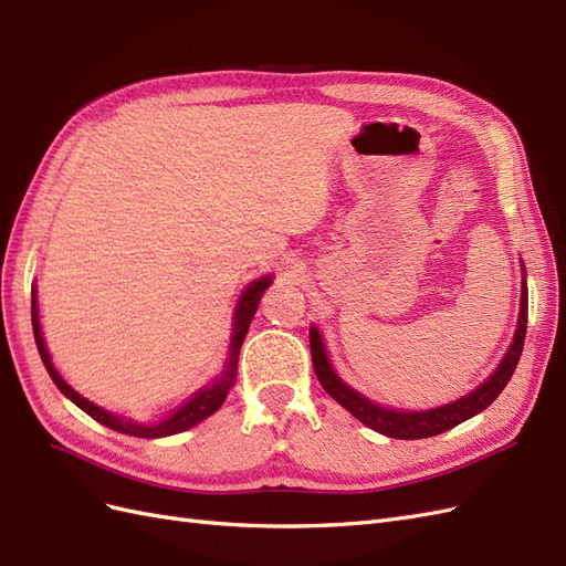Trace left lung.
Segmentation results:
<instances>
[{"mask_svg": "<svg viewBox=\"0 0 566 566\" xmlns=\"http://www.w3.org/2000/svg\"><path fill=\"white\" fill-rule=\"evenodd\" d=\"M526 314H528V295H526V281H524L515 342H512V347L507 349L499 370H495L482 387L470 391L468 397H462V399L441 406V408L420 410V413H403V410L382 408L378 403L368 401L366 397H361V394H356L354 389H349L333 373L316 328L310 335L312 361H314V370H316V378H318L321 387L328 391L339 406H345L354 418H358L366 427H370V430L380 432L385 437H391V439H424V437H434V434L447 432V430H451V427L465 422L468 418L482 413L486 406H491L495 399H499V394L505 389V385L512 378V373H515V368L520 364V356L524 349V337H526Z\"/></svg>", "mask_w": 566, "mask_h": 566, "instance_id": "1", "label": "left lung"}]
</instances>
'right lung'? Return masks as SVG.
I'll return each mask as SVG.
<instances>
[{
    "label": "right lung",
    "instance_id": "right-lung-1",
    "mask_svg": "<svg viewBox=\"0 0 566 566\" xmlns=\"http://www.w3.org/2000/svg\"><path fill=\"white\" fill-rule=\"evenodd\" d=\"M271 285V279L264 276L260 281H254L245 293L241 297V302H238V310H235V323H233V337H231V347H229V364H227V370L221 373V378L205 387L202 391H198L196 397L184 403L179 410H175L172 416L156 422V424H136L132 420H125V418H117L113 413H108V410L94 406L92 401H87L84 397H80V394L67 387V382L61 378V375L56 373V368L51 366V358H49V352L44 347V339H42V331H40V321H38V302H35V290H32V333H35V342H38V352L42 356V364L46 368V373L51 375V380H54V385L65 394L67 399H71L73 403H77L84 413L92 416L96 422L111 427V430L115 432H123V434H129V437H142V439H158V437H169V434H179L184 430H188V427H193L196 422L205 420L208 416H212L214 410L224 403V399L229 397V391L233 389L235 385V375H238V354H241V347H243V339L248 335V328H250V321L256 312V306H260L262 302V295L264 290Z\"/></svg>",
    "mask_w": 566,
    "mask_h": 566
}]
</instances>
